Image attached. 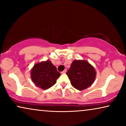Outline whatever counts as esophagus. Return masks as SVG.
Here are the masks:
<instances>
[{"label": "esophagus", "mask_w": 126, "mask_h": 126, "mask_svg": "<svg viewBox=\"0 0 126 126\" xmlns=\"http://www.w3.org/2000/svg\"><path fill=\"white\" fill-rule=\"evenodd\" d=\"M66 69H65L64 70H63V71L61 73H66Z\"/></svg>", "instance_id": "34e87169"}]
</instances>
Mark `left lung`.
Masks as SVG:
<instances>
[{
  "instance_id": "obj_1",
  "label": "left lung",
  "mask_w": 126,
  "mask_h": 126,
  "mask_svg": "<svg viewBox=\"0 0 126 126\" xmlns=\"http://www.w3.org/2000/svg\"><path fill=\"white\" fill-rule=\"evenodd\" d=\"M66 75L74 88L83 91L94 83L96 72L94 67L86 60H75Z\"/></svg>"
}]
</instances>
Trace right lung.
Wrapping results in <instances>:
<instances>
[{
	"label": "right lung",
	"mask_w": 126,
	"mask_h": 126,
	"mask_svg": "<svg viewBox=\"0 0 126 126\" xmlns=\"http://www.w3.org/2000/svg\"><path fill=\"white\" fill-rule=\"evenodd\" d=\"M30 74L33 83L44 90L54 85L61 75L50 60L35 63L31 69Z\"/></svg>",
	"instance_id": "add662e5"
}]
</instances>
